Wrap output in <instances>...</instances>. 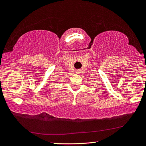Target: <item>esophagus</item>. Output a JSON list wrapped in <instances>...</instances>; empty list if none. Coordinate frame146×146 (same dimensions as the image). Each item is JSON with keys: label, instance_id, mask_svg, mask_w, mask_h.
Returning a JSON list of instances; mask_svg holds the SVG:
<instances>
[{"label": "esophagus", "instance_id": "obj_1", "mask_svg": "<svg viewBox=\"0 0 146 146\" xmlns=\"http://www.w3.org/2000/svg\"><path fill=\"white\" fill-rule=\"evenodd\" d=\"M80 72H81V71H80V70H76V73H77V74H79V73H80Z\"/></svg>", "mask_w": 146, "mask_h": 146}]
</instances>
